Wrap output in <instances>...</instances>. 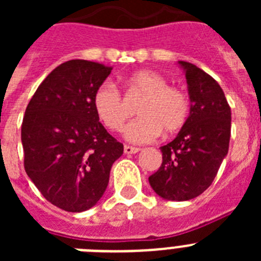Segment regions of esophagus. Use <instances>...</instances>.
<instances>
[{
	"mask_svg": "<svg viewBox=\"0 0 261 261\" xmlns=\"http://www.w3.org/2000/svg\"><path fill=\"white\" fill-rule=\"evenodd\" d=\"M140 151V147H135V146H129V145H125L124 146V153L125 154H135Z\"/></svg>",
	"mask_w": 261,
	"mask_h": 261,
	"instance_id": "34e87169",
	"label": "esophagus"
}]
</instances>
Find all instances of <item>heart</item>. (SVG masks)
Returning a JSON list of instances; mask_svg holds the SVG:
<instances>
[{"label": "heart", "mask_w": 261, "mask_h": 261, "mask_svg": "<svg viewBox=\"0 0 261 261\" xmlns=\"http://www.w3.org/2000/svg\"><path fill=\"white\" fill-rule=\"evenodd\" d=\"M130 89L145 96L137 108L141 117L126 125L124 135L128 141L145 144L154 141L161 132H179L190 117V99L184 91L168 86L163 75L153 70H138L128 78ZM93 106L98 119L110 130H121L128 117L124 99L112 84H102L95 90Z\"/></svg>", "instance_id": "heart-1"}]
</instances>
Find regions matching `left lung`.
<instances>
[{
    "mask_svg": "<svg viewBox=\"0 0 261 261\" xmlns=\"http://www.w3.org/2000/svg\"><path fill=\"white\" fill-rule=\"evenodd\" d=\"M179 64L186 71L190 117L161 147L162 165L149 176L154 192L171 201L195 199L209 188L227 155L231 133V110L217 81L191 62Z\"/></svg>",
    "mask_w": 261,
    "mask_h": 261,
    "instance_id": "8db88e82",
    "label": "left lung"
}]
</instances>
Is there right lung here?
<instances>
[{
	"instance_id": "1",
	"label": "right lung",
	"mask_w": 261,
	"mask_h": 261,
	"mask_svg": "<svg viewBox=\"0 0 261 261\" xmlns=\"http://www.w3.org/2000/svg\"><path fill=\"white\" fill-rule=\"evenodd\" d=\"M112 68L87 60L57 66L39 85L22 123L24 170L45 200L73 213L99 201L124 146L93 106Z\"/></svg>"
}]
</instances>
